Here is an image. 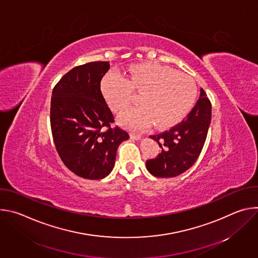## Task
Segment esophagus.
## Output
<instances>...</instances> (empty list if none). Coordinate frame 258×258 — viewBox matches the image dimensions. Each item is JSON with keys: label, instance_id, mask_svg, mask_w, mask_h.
<instances>
[{"label": "esophagus", "instance_id": "obj_1", "mask_svg": "<svg viewBox=\"0 0 258 258\" xmlns=\"http://www.w3.org/2000/svg\"><path fill=\"white\" fill-rule=\"evenodd\" d=\"M131 138H132L133 140L139 141V140H141V139H142V135H140V134H135V133H132V134H131Z\"/></svg>", "mask_w": 258, "mask_h": 258}]
</instances>
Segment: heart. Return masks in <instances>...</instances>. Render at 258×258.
Wrapping results in <instances>:
<instances>
[{"label":"heart","mask_w":258,"mask_h":258,"mask_svg":"<svg viewBox=\"0 0 258 258\" xmlns=\"http://www.w3.org/2000/svg\"><path fill=\"white\" fill-rule=\"evenodd\" d=\"M101 93L113 111H120L134 92H142L141 106L125 109L118 122L125 127L141 130L154 123L157 128H169L180 122L192 109L197 88L185 73L155 62L132 66L126 79L117 71H109L100 85Z\"/></svg>","instance_id":"b5f03b06"}]
</instances>
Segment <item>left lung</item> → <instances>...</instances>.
I'll return each instance as SVG.
<instances>
[{
	"label": "left lung",
	"mask_w": 258,
	"mask_h": 258,
	"mask_svg": "<svg viewBox=\"0 0 258 258\" xmlns=\"http://www.w3.org/2000/svg\"><path fill=\"white\" fill-rule=\"evenodd\" d=\"M210 121L211 103L200 89V97L185 119L168 131L150 136L162 151L146 161L148 171L157 177H174L188 170L202 151Z\"/></svg>",
	"instance_id": "obj_1"
}]
</instances>
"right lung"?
I'll return each mask as SVG.
<instances>
[{
    "label": "right lung",
    "instance_id": "1",
    "mask_svg": "<svg viewBox=\"0 0 258 258\" xmlns=\"http://www.w3.org/2000/svg\"><path fill=\"white\" fill-rule=\"evenodd\" d=\"M106 61L90 62L68 71L55 86L51 99V128L63 163L77 175L101 179L112 171L126 132L114 121L100 85L109 70Z\"/></svg>",
    "mask_w": 258,
    "mask_h": 258
}]
</instances>
